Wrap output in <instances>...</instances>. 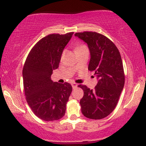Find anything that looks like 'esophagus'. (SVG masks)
Listing matches in <instances>:
<instances>
[{
	"instance_id": "34e87169",
	"label": "esophagus",
	"mask_w": 146,
	"mask_h": 146,
	"mask_svg": "<svg viewBox=\"0 0 146 146\" xmlns=\"http://www.w3.org/2000/svg\"><path fill=\"white\" fill-rule=\"evenodd\" d=\"M71 85H72V87H73V89H75V88H77V84H75V83H72Z\"/></svg>"
}]
</instances>
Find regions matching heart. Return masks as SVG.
Wrapping results in <instances>:
<instances>
[{
  "instance_id": "1",
  "label": "heart",
  "mask_w": 146,
  "mask_h": 146,
  "mask_svg": "<svg viewBox=\"0 0 146 146\" xmlns=\"http://www.w3.org/2000/svg\"><path fill=\"white\" fill-rule=\"evenodd\" d=\"M84 47H86V46H84V45L79 46H77V47L76 48V49H75V50H78V49L82 48H84Z\"/></svg>"
}]
</instances>
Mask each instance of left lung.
Instances as JSON below:
<instances>
[{
    "label": "left lung",
    "mask_w": 146,
    "mask_h": 146,
    "mask_svg": "<svg viewBox=\"0 0 146 146\" xmlns=\"http://www.w3.org/2000/svg\"><path fill=\"white\" fill-rule=\"evenodd\" d=\"M75 36L88 44L90 52L88 70L95 72L98 84L94 90L79 85L84 90L80 100L82 112L91 119L105 118L113 111L125 84L122 59L119 50L104 35L93 32L76 33Z\"/></svg>",
    "instance_id": "1"
}]
</instances>
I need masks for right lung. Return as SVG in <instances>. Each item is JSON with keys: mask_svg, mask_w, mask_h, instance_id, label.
I'll return each instance as SVG.
<instances>
[{"mask_svg": "<svg viewBox=\"0 0 146 146\" xmlns=\"http://www.w3.org/2000/svg\"><path fill=\"white\" fill-rule=\"evenodd\" d=\"M73 34H54L42 38L29 52L23 66L27 102L37 117L44 121H56L65 114L72 86L67 82H53L51 75L58 67L62 51Z\"/></svg>", "mask_w": 146, "mask_h": 146, "instance_id": "obj_1", "label": "right lung"}]
</instances>
